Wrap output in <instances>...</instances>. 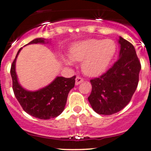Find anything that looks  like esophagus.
<instances>
[{"label":"esophagus","instance_id":"esophagus-1","mask_svg":"<svg viewBox=\"0 0 151 151\" xmlns=\"http://www.w3.org/2000/svg\"><path fill=\"white\" fill-rule=\"evenodd\" d=\"M84 82V79L80 77H77L75 79V84L76 85H78V84H81V83Z\"/></svg>","mask_w":151,"mask_h":151}]
</instances>
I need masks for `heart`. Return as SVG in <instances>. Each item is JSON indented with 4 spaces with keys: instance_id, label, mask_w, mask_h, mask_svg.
<instances>
[{
    "instance_id": "heart-1",
    "label": "heart",
    "mask_w": 151,
    "mask_h": 151,
    "mask_svg": "<svg viewBox=\"0 0 151 151\" xmlns=\"http://www.w3.org/2000/svg\"><path fill=\"white\" fill-rule=\"evenodd\" d=\"M116 52V44L110 39H90L72 45L70 58H65L66 63L81 62V70L88 76L95 77L106 70Z\"/></svg>"
}]
</instances>
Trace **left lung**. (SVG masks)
Returning <instances> with one entry per match:
<instances>
[{
  "label": "left lung",
  "mask_w": 151,
  "mask_h": 151,
  "mask_svg": "<svg viewBox=\"0 0 151 151\" xmlns=\"http://www.w3.org/2000/svg\"><path fill=\"white\" fill-rule=\"evenodd\" d=\"M119 43L117 61L106 73L90 80L92 89L88 100L93 110L101 115H111L124 109L138 84L141 65L134 47L121 37Z\"/></svg>",
  "instance_id": "left-lung-1"
}]
</instances>
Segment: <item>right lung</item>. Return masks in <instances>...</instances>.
Returning a JSON list of instances; mask_svg holds the SVG:
<instances>
[{"label":"right lung","instance_id":"obj_1","mask_svg":"<svg viewBox=\"0 0 151 151\" xmlns=\"http://www.w3.org/2000/svg\"><path fill=\"white\" fill-rule=\"evenodd\" d=\"M46 43L44 38H36L27 45ZM48 43V42H47ZM22 47L18 50L10 68L14 94L22 108L32 116L40 119H50L58 116L65 109L70 91L74 86L76 76L71 78L57 77L45 87L35 91H27L19 84L15 62Z\"/></svg>","mask_w":151,"mask_h":151}]
</instances>
